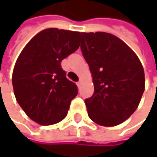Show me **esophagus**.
<instances>
[{"label": "esophagus", "instance_id": "obj_1", "mask_svg": "<svg viewBox=\"0 0 157 157\" xmlns=\"http://www.w3.org/2000/svg\"><path fill=\"white\" fill-rule=\"evenodd\" d=\"M82 79H80V81H79L78 82H77V85H78V86H80V85L82 84Z\"/></svg>", "mask_w": 157, "mask_h": 157}]
</instances>
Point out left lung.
I'll use <instances>...</instances> for the list:
<instances>
[{
    "mask_svg": "<svg viewBox=\"0 0 157 157\" xmlns=\"http://www.w3.org/2000/svg\"><path fill=\"white\" fill-rule=\"evenodd\" d=\"M81 50L94 92L84 101L90 119L102 126L124 123L137 109L144 91V72L136 52L113 34L82 33Z\"/></svg>",
    "mask_w": 157,
    "mask_h": 157,
    "instance_id": "obj_1",
    "label": "left lung"
}]
</instances>
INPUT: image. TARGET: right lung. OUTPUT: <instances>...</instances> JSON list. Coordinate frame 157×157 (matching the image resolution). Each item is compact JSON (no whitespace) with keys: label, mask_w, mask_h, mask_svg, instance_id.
I'll return each instance as SVG.
<instances>
[{"label":"right lung","mask_w":157,"mask_h":157,"mask_svg":"<svg viewBox=\"0 0 157 157\" xmlns=\"http://www.w3.org/2000/svg\"><path fill=\"white\" fill-rule=\"evenodd\" d=\"M81 33L49 28L38 33L21 52L13 72L16 100L24 113L41 125L63 120L77 95L61 62L80 46Z\"/></svg>","instance_id":"1"}]
</instances>
